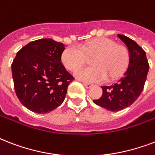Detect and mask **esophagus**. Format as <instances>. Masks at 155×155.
<instances>
[{"instance_id":"1","label":"esophagus","mask_w":155,"mask_h":155,"mask_svg":"<svg viewBox=\"0 0 155 155\" xmlns=\"http://www.w3.org/2000/svg\"><path fill=\"white\" fill-rule=\"evenodd\" d=\"M83 85H84L86 88H90V87L93 86V84H90V83H83Z\"/></svg>"}]
</instances>
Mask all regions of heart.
I'll return each mask as SVG.
<instances>
[{"label": "heart", "mask_w": 155, "mask_h": 155, "mask_svg": "<svg viewBox=\"0 0 155 155\" xmlns=\"http://www.w3.org/2000/svg\"><path fill=\"white\" fill-rule=\"evenodd\" d=\"M92 58L94 67L82 68L75 73L78 80L85 82H100L106 78L108 81L119 79L130 65V54L127 47L117 45L107 38H97L85 42L80 50L75 47H67L61 54L63 66L71 71H75Z\"/></svg>", "instance_id": "1"}]
</instances>
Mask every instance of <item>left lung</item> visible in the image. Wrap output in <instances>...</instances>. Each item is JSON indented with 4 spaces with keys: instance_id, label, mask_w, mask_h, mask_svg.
Listing matches in <instances>:
<instances>
[{
    "instance_id": "1",
    "label": "left lung",
    "mask_w": 155,
    "mask_h": 155,
    "mask_svg": "<svg viewBox=\"0 0 155 155\" xmlns=\"http://www.w3.org/2000/svg\"><path fill=\"white\" fill-rule=\"evenodd\" d=\"M117 37L125 44L130 54V65L124 76L113 85L102 86V97L93 101L97 105L117 112L131 105L142 93L149 71L146 52L136 42L125 35Z\"/></svg>"
}]
</instances>
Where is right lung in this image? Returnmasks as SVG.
Wrapping results in <instances>:
<instances>
[{
    "instance_id": "add662e5",
    "label": "right lung",
    "mask_w": 155,
    "mask_h": 155,
    "mask_svg": "<svg viewBox=\"0 0 155 155\" xmlns=\"http://www.w3.org/2000/svg\"><path fill=\"white\" fill-rule=\"evenodd\" d=\"M63 43L51 38L29 42L17 53L12 74L17 97L29 110L47 113L62 104L74 79L61 62Z\"/></svg>"
}]
</instances>
